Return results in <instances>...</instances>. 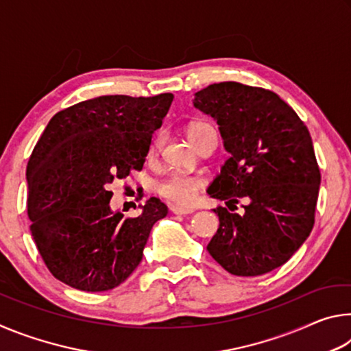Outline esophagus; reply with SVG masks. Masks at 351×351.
<instances>
[{
  "mask_svg": "<svg viewBox=\"0 0 351 351\" xmlns=\"http://www.w3.org/2000/svg\"><path fill=\"white\" fill-rule=\"evenodd\" d=\"M170 212L175 213V215H189V213H192L193 209H189V207H181V206H170Z\"/></svg>",
  "mask_w": 351,
  "mask_h": 351,
  "instance_id": "esophagus-1",
  "label": "esophagus"
}]
</instances>
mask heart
Masks as SVG:
<instances>
[{
    "label": "heart",
    "mask_w": 351,
    "mask_h": 351,
    "mask_svg": "<svg viewBox=\"0 0 351 351\" xmlns=\"http://www.w3.org/2000/svg\"><path fill=\"white\" fill-rule=\"evenodd\" d=\"M204 127H210V125L204 122L193 123V125H190L189 128V136L197 132V130L204 128ZM158 144L159 142L154 141V144L152 147V153L156 152ZM203 186H204V181L198 176H190L186 173H171L165 178L164 181H161V184H159L158 192L165 199L173 201L176 204L187 206L195 199L198 190Z\"/></svg>",
    "instance_id": "1"
}]
</instances>
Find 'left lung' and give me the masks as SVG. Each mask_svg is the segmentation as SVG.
<instances>
[{"label": "left lung", "instance_id": "obj_1", "mask_svg": "<svg viewBox=\"0 0 351 351\" xmlns=\"http://www.w3.org/2000/svg\"><path fill=\"white\" fill-rule=\"evenodd\" d=\"M193 105L215 119L230 154L207 193L228 207L248 201L243 216L213 209L219 228L207 251L234 276L266 274L293 257L314 226L320 170L310 132L285 100L258 86L213 83Z\"/></svg>", "mask_w": 351, "mask_h": 351}]
</instances>
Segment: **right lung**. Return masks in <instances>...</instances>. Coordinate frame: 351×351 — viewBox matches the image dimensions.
<instances>
[{"label": "right lung", "mask_w": 351, "mask_h": 351, "mask_svg": "<svg viewBox=\"0 0 351 351\" xmlns=\"http://www.w3.org/2000/svg\"><path fill=\"white\" fill-rule=\"evenodd\" d=\"M173 100L100 96L58 111L29 158L27 217L47 269L80 291H108L138 268L153 224L167 215L150 198L139 217L112 212L108 187L142 170L152 136Z\"/></svg>", "instance_id": "add662e5"}]
</instances>
